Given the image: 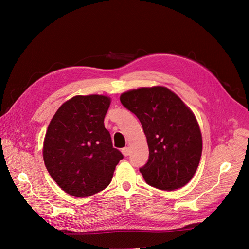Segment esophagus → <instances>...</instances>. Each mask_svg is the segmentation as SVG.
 Returning <instances> with one entry per match:
<instances>
[{
  "mask_svg": "<svg viewBox=\"0 0 249 249\" xmlns=\"http://www.w3.org/2000/svg\"><path fill=\"white\" fill-rule=\"evenodd\" d=\"M122 153H123V155H124V157H127V156L130 155V148H129V147L123 148V149H122Z\"/></svg>",
  "mask_w": 249,
  "mask_h": 249,
  "instance_id": "1",
  "label": "esophagus"
}]
</instances>
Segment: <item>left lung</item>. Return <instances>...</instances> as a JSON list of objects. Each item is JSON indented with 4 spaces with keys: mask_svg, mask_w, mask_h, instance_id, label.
<instances>
[{
    "mask_svg": "<svg viewBox=\"0 0 249 249\" xmlns=\"http://www.w3.org/2000/svg\"><path fill=\"white\" fill-rule=\"evenodd\" d=\"M120 102L138 117L146 136L149 157L140 168L145 182L166 191L189 183L202 150L199 125L190 108L164 86L129 90Z\"/></svg>",
    "mask_w": 249,
    "mask_h": 249,
    "instance_id": "8db88e82",
    "label": "left lung"
}]
</instances>
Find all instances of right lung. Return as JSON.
<instances>
[{
	"mask_svg": "<svg viewBox=\"0 0 249 249\" xmlns=\"http://www.w3.org/2000/svg\"><path fill=\"white\" fill-rule=\"evenodd\" d=\"M110 104L106 95H76L60 106L48 126L44 165L71 196L87 197L104 190L124 158L104 124Z\"/></svg>",
	"mask_w": 249,
	"mask_h": 249,
	"instance_id": "obj_1",
	"label": "right lung"
}]
</instances>
